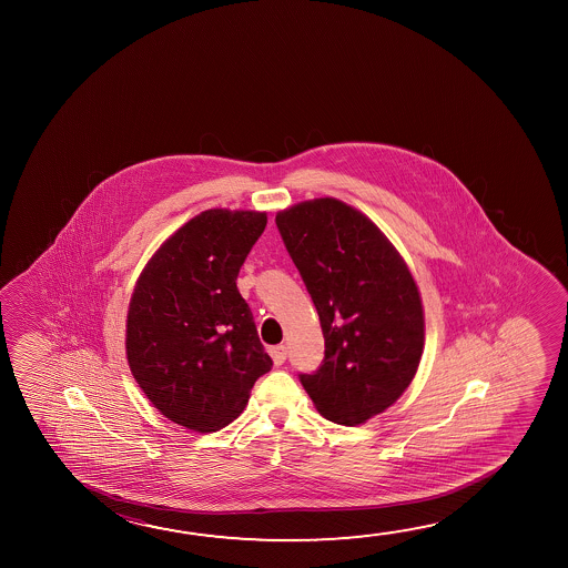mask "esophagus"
Instances as JSON below:
<instances>
[{
    "label": "esophagus",
    "instance_id": "obj_1",
    "mask_svg": "<svg viewBox=\"0 0 568 568\" xmlns=\"http://www.w3.org/2000/svg\"><path fill=\"white\" fill-rule=\"evenodd\" d=\"M271 356L275 364H283L287 361V346L285 344H277V346H271Z\"/></svg>",
    "mask_w": 568,
    "mask_h": 568
}]
</instances>
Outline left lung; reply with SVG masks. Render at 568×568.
Instances as JSON below:
<instances>
[{
  "label": "left lung",
  "mask_w": 568,
  "mask_h": 568,
  "mask_svg": "<svg viewBox=\"0 0 568 568\" xmlns=\"http://www.w3.org/2000/svg\"><path fill=\"white\" fill-rule=\"evenodd\" d=\"M275 224L325 336L323 364L298 381L326 419L363 424L398 400L418 371L416 281L384 233L335 197L293 205Z\"/></svg>",
  "instance_id": "8db88e82"
}]
</instances>
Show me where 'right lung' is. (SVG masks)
Returning <instances> with one entry per match:
<instances>
[{
  "label": "right lung",
  "instance_id": "1",
  "mask_svg": "<svg viewBox=\"0 0 568 568\" xmlns=\"http://www.w3.org/2000/svg\"><path fill=\"white\" fill-rule=\"evenodd\" d=\"M265 225L261 212H202L162 243L134 287L126 358L178 426L225 428L273 366L235 283Z\"/></svg>",
  "mask_w": 568,
  "mask_h": 568
}]
</instances>
